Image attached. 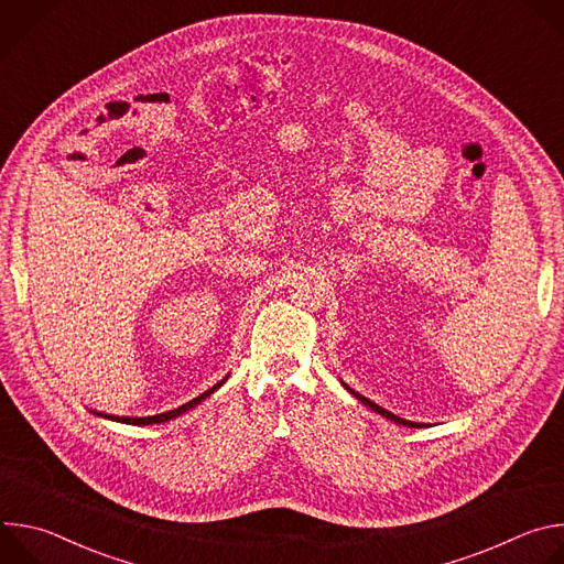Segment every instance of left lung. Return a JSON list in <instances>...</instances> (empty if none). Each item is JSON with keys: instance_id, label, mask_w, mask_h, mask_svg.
Segmentation results:
<instances>
[{"instance_id": "8db88e82", "label": "left lung", "mask_w": 564, "mask_h": 564, "mask_svg": "<svg viewBox=\"0 0 564 564\" xmlns=\"http://www.w3.org/2000/svg\"><path fill=\"white\" fill-rule=\"evenodd\" d=\"M348 390H350V388H348ZM350 392H352V394H355V397H357V399H359V401H361V404H366V406H370V409H372V411H375V413H379V415H383V417H386V420H392V422H394V424H404V426H411V429H417V426H420V424H415V422H409V420H401V417H397V415H392V413H388V411H386V409H381V406H377V404H375V401H370V399H368V397H364V394H359V392H355V390H350Z\"/></svg>"}]
</instances>
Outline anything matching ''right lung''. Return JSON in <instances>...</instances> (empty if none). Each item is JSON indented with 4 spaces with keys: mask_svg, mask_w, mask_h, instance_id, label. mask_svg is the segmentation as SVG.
I'll list each match as a JSON object with an SVG mask.
<instances>
[{
    "mask_svg": "<svg viewBox=\"0 0 564 564\" xmlns=\"http://www.w3.org/2000/svg\"><path fill=\"white\" fill-rule=\"evenodd\" d=\"M225 383V379L223 381H218L216 386H212L209 390H205L203 394H198L196 399H192V401H187V404H183V406H178V409H174V411H170V413H160V415H151V417H111V420H118V422H124V424H135V426H144V424H160V422H167V420H174V417H178V415H183V413H187L189 409H194L196 404H200V401L205 399V397H209L216 388H220Z\"/></svg>",
    "mask_w": 564,
    "mask_h": 564,
    "instance_id": "right-lung-1",
    "label": "right lung"
}]
</instances>
